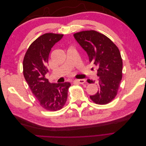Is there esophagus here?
Returning a JSON list of instances; mask_svg holds the SVG:
<instances>
[{
  "mask_svg": "<svg viewBox=\"0 0 146 146\" xmlns=\"http://www.w3.org/2000/svg\"><path fill=\"white\" fill-rule=\"evenodd\" d=\"M75 83H77L78 84H84L86 83V80H83V79H80V80H76L74 81Z\"/></svg>",
  "mask_w": 146,
  "mask_h": 146,
  "instance_id": "1",
  "label": "esophagus"
}]
</instances>
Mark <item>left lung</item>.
<instances>
[{
    "label": "left lung",
    "instance_id": "left-lung-1",
    "mask_svg": "<svg viewBox=\"0 0 146 146\" xmlns=\"http://www.w3.org/2000/svg\"><path fill=\"white\" fill-rule=\"evenodd\" d=\"M74 36L86 52L90 63L98 67L99 90L90 99L99 105L110 103L116 96L122 78V60L118 47L107 36L95 30L82 31Z\"/></svg>",
    "mask_w": 146,
    "mask_h": 146
}]
</instances>
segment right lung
Masks as SVG:
<instances>
[{"mask_svg": "<svg viewBox=\"0 0 146 146\" xmlns=\"http://www.w3.org/2000/svg\"><path fill=\"white\" fill-rule=\"evenodd\" d=\"M63 36L62 34L45 33L31 44L23 60V74L26 82L39 105L48 111L62 108L68 98L70 83H50L45 77L51 48Z\"/></svg>", "mask_w": 146, "mask_h": 146, "instance_id": "add662e5", "label": "right lung"}]
</instances>
